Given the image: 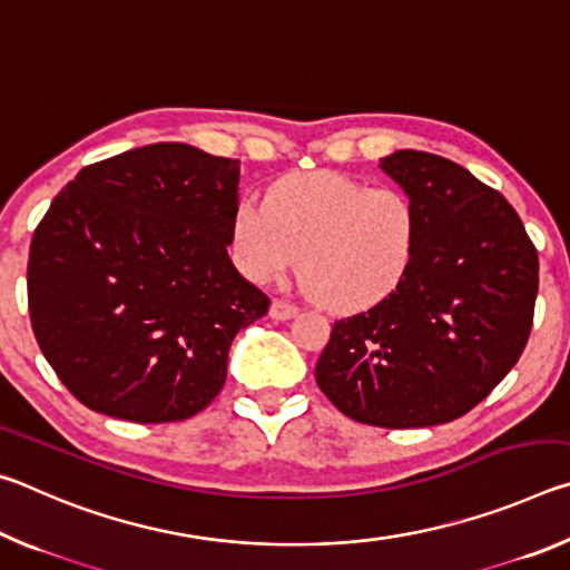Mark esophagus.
Returning <instances> with one entry per match:
<instances>
[{
    "instance_id": "34e87169",
    "label": "esophagus",
    "mask_w": 570,
    "mask_h": 570,
    "mask_svg": "<svg viewBox=\"0 0 570 570\" xmlns=\"http://www.w3.org/2000/svg\"><path fill=\"white\" fill-rule=\"evenodd\" d=\"M298 312V306L296 304H292V302H286V298H274L272 302V308H268V316H272V320H292V316Z\"/></svg>"
}]
</instances>
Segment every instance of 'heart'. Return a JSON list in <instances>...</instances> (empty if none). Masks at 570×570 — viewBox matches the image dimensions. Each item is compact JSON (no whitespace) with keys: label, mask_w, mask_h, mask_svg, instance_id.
<instances>
[{"label":"heart","mask_w":570,"mask_h":570,"mask_svg":"<svg viewBox=\"0 0 570 570\" xmlns=\"http://www.w3.org/2000/svg\"><path fill=\"white\" fill-rule=\"evenodd\" d=\"M417 238L407 193L330 170L286 176L266 204L240 200L230 218V254L248 282H276L302 254L306 286L334 312L387 298L407 276Z\"/></svg>","instance_id":"1"}]
</instances>
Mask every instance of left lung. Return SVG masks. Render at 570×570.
<instances>
[{
  "mask_svg": "<svg viewBox=\"0 0 570 570\" xmlns=\"http://www.w3.org/2000/svg\"><path fill=\"white\" fill-rule=\"evenodd\" d=\"M382 170L417 206V254L387 298L334 322L316 384L362 424L430 428L468 414L520 360L538 250L503 193L458 163L397 150Z\"/></svg>",
  "mask_w": 570,
  "mask_h": 570,
  "instance_id": "1",
  "label": "left lung"
}]
</instances>
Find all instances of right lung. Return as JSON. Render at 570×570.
Here are the masks:
<instances>
[{"mask_svg": "<svg viewBox=\"0 0 570 570\" xmlns=\"http://www.w3.org/2000/svg\"><path fill=\"white\" fill-rule=\"evenodd\" d=\"M240 163L156 142L85 166L35 228L27 302L75 400L108 417L188 420L226 382L268 296L228 258Z\"/></svg>", "mask_w": 570, "mask_h": 570, "instance_id": "right-lung-1", "label": "right lung"}]
</instances>
